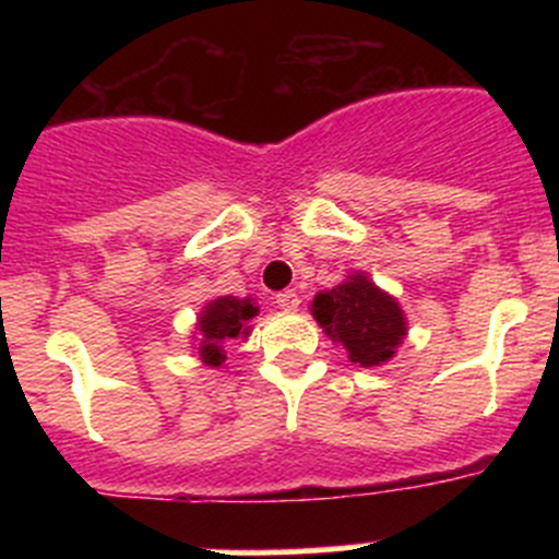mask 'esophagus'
Instances as JSON below:
<instances>
[{"label":"esophagus","instance_id":"obj_1","mask_svg":"<svg viewBox=\"0 0 559 559\" xmlns=\"http://www.w3.org/2000/svg\"><path fill=\"white\" fill-rule=\"evenodd\" d=\"M275 302H278L284 311H297V308H300V295H297L295 289L278 292V295H275Z\"/></svg>","mask_w":559,"mask_h":559}]
</instances>
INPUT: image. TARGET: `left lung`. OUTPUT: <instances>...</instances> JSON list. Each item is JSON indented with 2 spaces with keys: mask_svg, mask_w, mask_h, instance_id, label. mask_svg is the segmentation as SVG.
Segmentation results:
<instances>
[{
  "mask_svg": "<svg viewBox=\"0 0 559 559\" xmlns=\"http://www.w3.org/2000/svg\"><path fill=\"white\" fill-rule=\"evenodd\" d=\"M313 319L332 343H341L348 362L379 368L397 354L408 335V319L368 273H352L332 289L319 292L311 302Z\"/></svg>",
  "mask_w": 559,
  "mask_h": 559,
  "instance_id": "left-lung-1",
  "label": "left lung"
}]
</instances>
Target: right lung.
<instances>
[{"instance_id": "right-lung-1", "label": "right lung", "mask_w": 559, "mask_h": 559, "mask_svg": "<svg viewBox=\"0 0 559 559\" xmlns=\"http://www.w3.org/2000/svg\"><path fill=\"white\" fill-rule=\"evenodd\" d=\"M259 316V306L253 297H233L222 295L213 297L202 306L197 316L194 332V354L202 359L207 368H222L227 359V343L229 341H248L251 337V319Z\"/></svg>"}]
</instances>
